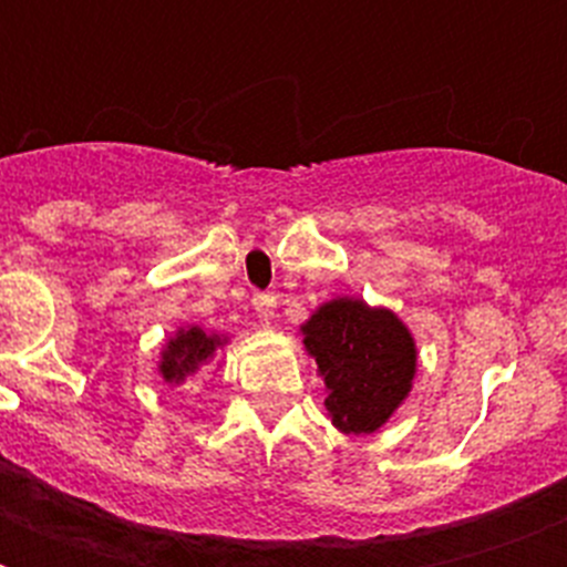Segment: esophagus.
<instances>
[{
	"label": "esophagus",
	"instance_id": "1",
	"mask_svg": "<svg viewBox=\"0 0 567 567\" xmlns=\"http://www.w3.org/2000/svg\"><path fill=\"white\" fill-rule=\"evenodd\" d=\"M252 306H256L258 318L270 320V318H274V311H276V297H274V293L258 291L256 297H252Z\"/></svg>",
	"mask_w": 567,
	"mask_h": 567
}]
</instances>
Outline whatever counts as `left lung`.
<instances>
[{
  "mask_svg": "<svg viewBox=\"0 0 567 567\" xmlns=\"http://www.w3.org/2000/svg\"><path fill=\"white\" fill-rule=\"evenodd\" d=\"M300 329L327 385L323 405L341 432L379 430L412 391L417 350L394 311L338 297Z\"/></svg>",
  "mask_w": 567,
  "mask_h": 567,
  "instance_id": "8db88e82",
  "label": "left lung"
}]
</instances>
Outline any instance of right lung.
Wrapping results in <instances>:
<instances>
[{
    "label": "right lung",
    "mask_w": 567,
    "mask_h": 567,
    "mask_svg": "<svg viewBox=\"0 0 567 567\" xmlns=\"http://www.w3.org/2000/svg\"><path fill=\"white\" fill-rule=\"evenodd\" d=\"M223 341H226V338L203 332L199 327L179 329V332L167 341V347H164L162 364H158L164 382H176V385L185 382L190 373L199 371V368L217 353V347H220Z\"/></svg>",
    "instance_id": "1"
}]
</instances>
